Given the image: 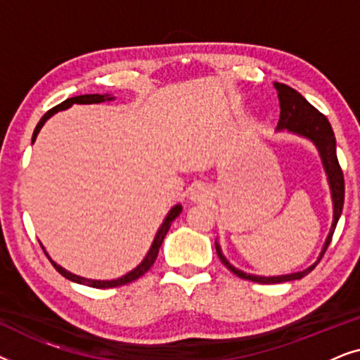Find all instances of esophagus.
I'll return each instance as SVG.
<instances>
[{"label": "esophagus", "mask_w": 360, "mask_h": 360, "mask_svg": "<svg viewBox=\"0 0 360 360\" xmlns=\"http://www.w3.org/2000/svg\"><path fill=\"white\" fill-rule=\"evenodd\" d=\"M190 198L193 201H206L210 198V188L205 184H196L193 188H191Z\"/></svg>", "instance_id": "esophagus-1"}]
</instances>
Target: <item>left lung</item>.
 I'll list each match as a JSON object with an SVG mask.
<instances>
[{"mask_svg": "<svg viewBox=\"0 0 360 360\" xmlns=\"http://www.w3.org/2000/svg\"><path fill=\"white\" fill-rule=\"evenodd\" d=\"M275 88H277L278 100H280L278 129H288L290 132H295V134L298 136L308 137V139L313 141L314 146L318 147L324 170H326L328 174L329 186H331L333 203H334V221H333L331 231H329L326 244H324V248L321 250V254H319L316 262H314L311 267L303 270V272H297L292 275H280V277H259V275L240 272L239 269L233 267V265L228 262V259H226L223 252H221V248L216 244V252H218V257L221 262H223L234 275H238V277L244 280H250V282H255V283L290 282V280L303 278L304 275L311 272V270L319 264V260L323 259L329 243H331L334 229H336V224L339 221V216L342 213V206H344V175H342V169L341 165H339L338 154H336V137H334L333 127L329 124L328 117L324 116L323 112H319L313 105H309V103L304 100L297 90H293V88L285 85V83H275Z\"/></svg>", "mask_w": 360, "mask_h": 360, "instance_id": "left-lung-1", "label": "left lung"}]
</instances>
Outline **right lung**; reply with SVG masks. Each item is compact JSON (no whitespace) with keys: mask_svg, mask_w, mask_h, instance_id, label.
Returning a JSON list of instances; mask_svg holds the SVG:
<instances>
[{"mask_svg":"<svg viewBox=\"0 0 360 360\" xmlns=\"http://www.w3.org/2000/svg\"><path fill=\"white\" fill-rule=\"evenodd\" d=\"M106 100H112V98L108 96V95H98V93H95V95H80V96L67 98L65 101H62L60 105L53 106L52 110H49V111L46 112V115H44V116L41 117V121L37 122L36 129H34L32 142L36 141V137H37V134H39V131H41V127L44 126V122H46V121L49 120V117H51V116L53 115V112H57V111H60V110H67V108H70V106L73 105V103H78V105H91V103H101V101H106ZM180 213H181V206H180V205H176V206H174V208L170 210V213L167 214L164 224L160 226L159 231H157L155 239H154V243H152V248H150L149 252H147L146 259L142 260V262H141L139 265H137V267H136L134 270H132V272L122 275L121 278H116V280H90V278L78 277V275L67 272L65 269H62L60 265H57L56 262H53V260L47 255L46 250H44V252H46V255L49 257V260H51V264L53 265V267H56L57 272L60 274V275H63V277H65V278L72 280V282H77V283H82V285H88V287H93V288H112V287H121V285L131 283V282H134V280H137L139 277H142V275H144V274L147 272V270H149V269L152 267V265H154L157 255H159L160 245H162V243H164V238H165L167 233H169V229H170L172 221H174ZM42 249H44V248H42Z\"/></svg>","mask_w":360,"mask_h":360,"instance_id":"obj_1","label":"right lung"}]
</instances>
